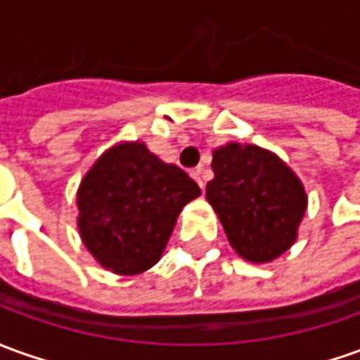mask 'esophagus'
Returning a JSON list of instances; mask_svg holds the SVG:
<instances>
[{
  "instance_id": "esophagus-1",
  "label": "esophagus",
  "mask_w": 360,
  "mask_h": 360,
  "mask_svg": "<svg viewBox=\"0 0 360 360\" xmlns=\"http://www.w3.org/2000/svg\"><path fill=\"white\" fill-rule=\"evenodd\" d=\"M190 174L194 176V178H195V182H198V184H200V188H202V190H204L205 182H204V176H202V168H194V170H192V172H190Z\"/></svg>"
}]
</instances>
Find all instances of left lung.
<instances>
[{"mask_svg":"<svg viewBox=\"0 0 360 360\" xmlns=\"http://www.w3.org/2000/svg\"><path fill=\"white\" fill-rule=\"evenodd\" d=\"M212 168L205 198L233 249L251 262L288 251L308 204L298 176L269 150L237 143L217 148Z\"/></svg>","mask_w":360,"mask_h":360,"instance_id":"obj_1","label":"left lung"}]
</instances>
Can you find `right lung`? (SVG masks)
<instances>
[{
    "instance_id": "1",
    "label": "right lung",
    "mask_w": 360,
    "mask_h": 360,
    "mask_svg": "<svg viewBox=\"0 0 360 360\" xmlns=\"http://www.w3.org/2000/svg\"><path fill=\"white\" fill-rule=\"evenodd\" d=\"M200 194L182 168L162 162L143 143L117 145L82 180V241L101 266L139 274L160 259L178 213Z\"/></svg>"
}]
</instances>
